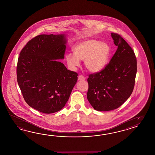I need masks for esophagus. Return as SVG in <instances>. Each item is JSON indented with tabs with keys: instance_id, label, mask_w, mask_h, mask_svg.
<instances>
[{
	"instance_id": "34e87169",
	"label": "esophagus",
	"mask_w": 155,
	"mask_h": 155,
	"mask_svg": "<svg viewBox=\"0 0 155 155\" xmlns=\"http://www.w3.org/2000/svg\"><path fill=\"white\" fill-rule=\"evenodd\" d=\"M78 80H85V77L83 75H79L78 76Z\"/></svg>"
}]
</instances>
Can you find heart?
I'll return each mask as SVG.
<instances>
[{
    "label": "heart",
    "instance_id": "1",
    "mask_svg": "<svg viewBox=\"0 0 155 155\" xmlns=\"http://www.w3.org/2000/svg\"><path fill=\"white\" fill-rule=\"evenodd\" d=\"M74 54L66 55L68 66L72 70L80 65V60H84L85 66L90 72H100L109 62L112 53L108 43L101 41L89 39L76 44L73 47Z\"/></svg>",
    "mask_w": 155,
    "mask_h": 155
}]
</instances>
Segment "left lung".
Segmentation results:
<instances>
[{
    "label": "left lung",
    "instance_id": "1",
    "mask_svg": "<svg viewBox=\"0 0 155 155\" xmlns=\"http://www.w3.org/2000/svg\"><path fill=\"white\" fill-rule=\"evenodd\" d=\"M112 37L118 48L100 72L90 74L87 98L94 109L109 111L119 108L132 93L137 73V59L132 48L117 33Z\"/></svg>",
    "mask_w": 155,
    "mask_h": 155
}]
</instances>
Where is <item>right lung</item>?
Segmentation results:
<instances>
[{"instance_id": "obj_1", "label": "right lung", "mask_w": 155, "mask_h": 155, "mask_svg": "<svg viewBox=\"0 0 155 155\" xmlns=\"http://www.w3.org/2000/svg\"><path fill=\"white\" fill-rule=\"evenodd\" d=\"M65 35H40L29 41L18 58L17 78L25 102L39 112L50 114L65 107L78 80L64 59Z\"/></svg>"}]
</instances>
